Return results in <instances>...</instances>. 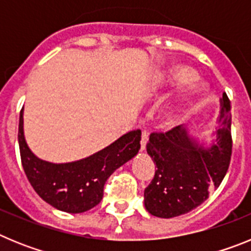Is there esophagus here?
Instances as JSON below:
<instances>
[{
	"label": "esophagus",
	"mask_w": 251,
	"mask_h": 251,
	"mask_svg": "<svg viewBox=\"0 0 251 251\" xmlns=\"http://www.w3.org/2000/svg\"><path fill=\"white\" fill-rule=\"evenodd\" d=\"M148 137H150V133H148L147 130H143V132H142V138H141V150L142 151H145L146 145H147V142H148Z\"/></svg>",
	"instance_id": "1"
}]
</instances>
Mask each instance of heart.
I'll return each instance as SVG.
<instances>
[{"mask_svg":"<svg viewBox=\"0 0 251 251\" xmlns=\"http://www.w3.org/2000/svg\"><path fill=\"white\" fill-rule=\"evenodd\" d=\"M196 77V73L191 68H188V66L171 65L167 69H165L162 73H159L152 80L148 90L153 95L161 94V93L167 92V90L172 89V88L190 83L188 89L181 93L176 99H174L163 109L162 117H163V121H165L166 124H168V126L174 124L181 117V114L187 109L188 106L194 103L197 95L201 93L203 85L194 81Z\"/></svg>","mask_w":251,"mask_h":251,"instance_id":"heart-1","label":"heart"}]
</instances>
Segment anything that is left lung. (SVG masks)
I'll return each instance as SVG.
<instances>
[{"label": "left lung", "instance_id": "left-lung-1", "mask_svg": "<svg viewBox=\"0 0 251 251\" xmlns=\"http://www.w3.org/2000/svg\"><path fill=\"white\" fill-rule=\"evenodd\" d=\"M230 109L224 93L216 139L210 147L192 138L183 126L151 134L147 153L157 167L145 190V206L151 215L171 219L187 214L207 200L210 190L220 186L231 159Z\"/></svg>", "mask_w": 251, "mask_h": 251}]
</instances>
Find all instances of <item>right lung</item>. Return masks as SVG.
Returning a JSON list of instances; mask_svg holds the SVG:
<instances>
[{
    "label": "right lung",
    "mask_w": 251,
    "mask_h": 251,
    "mask_svg": "<svg viewBox=\"0 0 251 251\" xmlns=\"http://www.w3.org/2000/svg\"><path fill=\"white\" fill-rule=\"evenodd\" d=\"M141 130H132L86 158L51 163L31 152L24 136V109L20 112L19 146L22 167L36 194L60 211L85 212L103 199L106 179L132 159L141 148Z\"/></svg>",
    "instance_id": "1"
}]
</instances>
